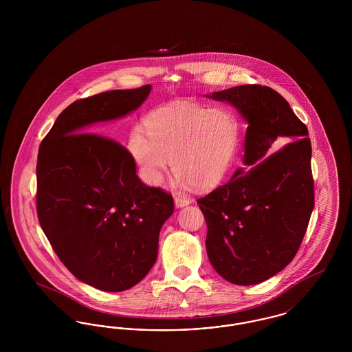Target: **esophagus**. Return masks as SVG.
I'll return each mask as SVG.
<instances>
[{
  "label": "esophagus",
  "instance_id": "obj_1",
  "mask_svg": "<svg viewBox=\"0 0 352 352\" xmlns=\"http://www.w3.org/2000/svg\"><path fill=\"white\" fill-rule=\"evenodd\" d=\"M174 203H175V206H177L178 208H181V207H184V206L190 204L191 201L187 199V198H184V197H174Z\"/></svg>",
  "mask_w": 352,
  "mask_h": 352
}]
</instances>
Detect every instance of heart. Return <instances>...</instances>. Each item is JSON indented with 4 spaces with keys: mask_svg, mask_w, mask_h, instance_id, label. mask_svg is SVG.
<instances>
[{
    "mask_svg": "<svg viewBox=\"0 0 352 352\" xmlns=\"http://www.w3.org/2000/svg\"><path fill=\"white\" fill-rule=\"evenodd\" d=\"M134 128L129 149L146 184H162L171 161L179 186L210 188L223 181L239 145L240 126L224 107L179 102L149 113Z\"/></svg>",
    "mask_w": 352,
    "mask_h": 352,
    "instance_id": "obj_1",
    "label": "heart"
}]
</instances>
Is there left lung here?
Returning a JSON list of instances; mask_svg holds the SVG:
<instances>
[{
    "label": "left lung",
    "mask_w": 352,
    "mask_h": 352,
    "mask_svg": "<svg viewBox=\"0 0 352 352\" xmlns=\"http://www.w3.org/2000/svg\"><path fill=\"white\" fill-rule=\"evenodd\" d=\"M207 96L231 102L248 121L244 168L197 201L207 224V254L224 280L258 284L294 258L309 226L314 208L309 131L267 85Z\"/></svg>",
    "instance_id": "obj_1"
}]
</instances>
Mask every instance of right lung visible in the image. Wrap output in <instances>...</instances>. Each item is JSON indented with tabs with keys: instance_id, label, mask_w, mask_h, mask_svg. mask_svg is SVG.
I'll return each mask as SVG.
<instances>
[{
	"instance_id": "obj_1",
	"label": "right lung",
	"mask_w": 352,
	"mask_h": 352,
	"mask_svg": "<svg viewBox=\"0 0 352 352\" xmlns=\"http://www.w3.org/2000/svg\"><path fill=\"white\" fill-rule=\"evenodd\" d=\"M151 89L148 84L74 101L39 145V224L63 265L104 292L131 289L149 273L174 201L165 190L140 181L126 148L83 132L135 111Z\"/></svg>"
}]
</instances>
